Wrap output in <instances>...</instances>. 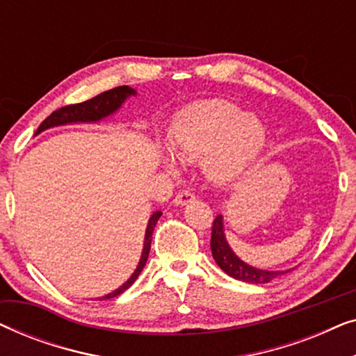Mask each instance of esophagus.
I'll return each instance as SVG.
<instances>
[{
  "mask_svg": "<svg viewBox=\"0 0 356 356\" xmlns=\"http://www.w3.org/2000/svg\"><path fill=\"white\" fill-rule=\"evenodd\" d=\"M194 199H196V196H194V193H191V191H181V193L177 194V197H175L173 202L177 204V206H186L188 202L194 201Z\"/></svg>",
  "mask_w": 356,
  "mask_h": 356,
  "instance_id": "34e87169",
  "label": "esophagus"
}]
</instances>
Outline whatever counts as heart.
<instances>
[{
    "label": "heart",
    "instance_id": "heart-1",
    "mask_svg": "<svg viewBox=\"0 0 356 356\" xmlns=\"http://www.w3.org/2000/svg\"><path fill=\"white\" fill-rule=\"evenodd\" d=\"M168 139L179 160L202 162L207 178L222 184L245 172L257 157L266 129L259 118L240 106L207 100L179 111L170 124ZM160 160L170 172L177 170V159L168 150H160Z\"/></svg>",
    "mask_w": 356,
    "mask_h": 356
}]
</instances>
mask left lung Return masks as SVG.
<instances>
[{"mask_svg":"<svg viewBox=\"0 0 356 356\" xmlns=\"http://www.w3.org/2000/svg\"><path fill=\"white\" fill-rule=\"evenodd\" d=\"M211 250L212 256L218 267L225 272L227 275L233 277V279L248 282V284H267V282L277 279V277L286 274L289 270H264L257 269L246 264L241 261L233 250L228 245L225 236V225H223V216H217L212 225V236H211Z\"/></svg>","mask_w":356,"mask_h":356,"instance_id":"8db88e82","label":"left lung"}]
</instances>
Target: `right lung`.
<instances>
[{
	"label": "right lung",
	"instance_id": "1",
	"mask_svg": "<svg viewBox=\"0 0 356 356\" xmlns=\"http://www.w3.org/2000/svg\"><path fill=\"white\" fill-rule=\"evenodd\" d=\"M136 94H138V92H136L133 87L120 86V87H115V89H111V90L104 92V94L94 97V99L82 102V104L63 106V108L53 111V113L48 116L47 120H43V123L38 126V129L35 131V136L43 133L45 129L56 128V126L76 124V123H99V121L108 118L110 115L116 113V111L121 108V105L124 104L126 99H129V97H133ZM160 216H162V212L157 211V212H154L149 218L147 228H145L143 252H140V259H139L138 267H136V270L131 274L129 279L120 286V289L113 290L108 295L102 296V298H99V300L115 298V296L121 295L124 290H128L129 286L134 284L140 272H143L145 262H147L150 243H152V233H154L155 223H157Z\"/></svg>",
	"mask_w": 356,
	"mask_h": 356
}]
</instances>
